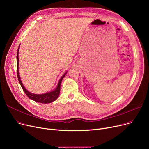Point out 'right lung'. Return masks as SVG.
<instances>
[{"label":"right lung","mask_w":149,"mask_h":149,"mask_svg":"<svg viewBox=\"0 0 149 149\" xmlns=\"http://www.w3.org/2000/svg\"><path fill=\"white\" fill-rule=\"evenodd\" d=\"M19 47H20V45L19 46V47L17 49V78L19 81V83L24 90V93H25L28 97L30 99L32 100H34L36 102H40L42 103H49L51 102H53L55 100L57 99V98L58 97L60 93V86H61V83L63 79V78L65 77L66 74H67V72L66 73H64V75L61 77L58 83V85L56 88L53 90L52 91H50L47 93H44V94H34V93H31L29 92V91L27 90V89H25L24 86L23 85V84L21 81V77L20 75H19Z\"/></svg>","instance_id":"add662e5"}]
</instances>
